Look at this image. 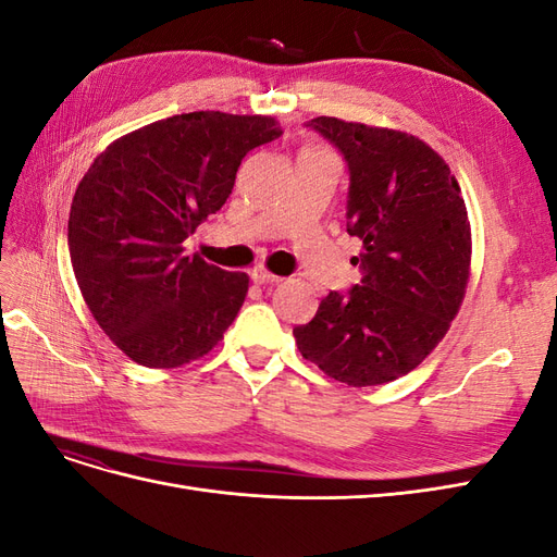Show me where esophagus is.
<instances>
[{
    "mask_svg": "<svg viewBox=\"0 0 557 557\" xmlns=\"http://www.w3.org/2000/svg\"><path fill=\"white\" fill-rule=\"evenodd\" d=\"M250 278L256 281L258 285H267V283H278L281 281V276H276V274H272V272H267L264 267H256L250 272Z\"/></svg>",
    "mask_w": 557,
    "mask_h": 557,
    "instance_id": "34e87169",
    "label": "esophagus"
}]
</instances>
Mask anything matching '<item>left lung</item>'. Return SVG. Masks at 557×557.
I'll list each match as a JSON object with an SVG mask.
<instances>
[{
  "instance_id": "1",
  "label": "left lung",
  "mask_w": 557,
  "mask_h": 557,
  "mask_svg": "<svg viewBox=\"0 0 557 557\" xmlns=\"http://www.w3.org/2000/svg\"><path fill=\"white\" fill-rule=\"evenodd\" d=\"M348 166L346 230L362 242V281L332 290L293 330L301 356L334 381L381 385L409 374L444 339L471 260L460 185L411 134L320 115L305 123Z\"/></svg>"
}]
</instances>
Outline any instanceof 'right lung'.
Listing matches in <instances>:
<instances>
[{"label":"right lung","instance_id":"1","mask_svg":"<svg viewBox=\"0 0 557 557\" xmlns=\"http://www.w3.org/2000/svg\"><path fill=\"white\" fill-rule=\"evenodd\" d=\"M274 117L193 111L113 141L81 178L70 256L83 299L109 339L144 367L197 360L237 318L248 276L183 242L227 201L248 150L278 139Z\"/></svg>","mask_w":557,"mask_h":557}]
</instances>
